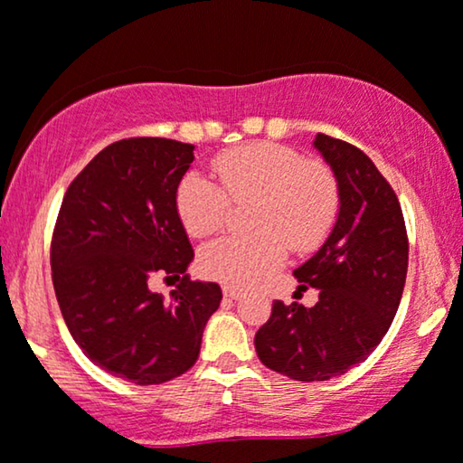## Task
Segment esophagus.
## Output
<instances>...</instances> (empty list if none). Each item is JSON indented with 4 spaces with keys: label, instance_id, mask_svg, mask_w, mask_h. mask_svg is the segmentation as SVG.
Returning <instances> with one entry per match:
<instances>
[{
    "label": "esophagus",
    "instance_id": "34e87169",
    "mask_svg": "<svg viewBox=\"0 0 463 463\" xmlns=\"http://www.w3.org/2000/svg\"><path fill=\"white\" fill-rule=\"evenodd\" d=\"M223 295L230 297V299H240L244 293L240 288H233V287H223Z\"/></svg>",
    "mask_w": 463,
    "mask_h": 463
}]
</instances>
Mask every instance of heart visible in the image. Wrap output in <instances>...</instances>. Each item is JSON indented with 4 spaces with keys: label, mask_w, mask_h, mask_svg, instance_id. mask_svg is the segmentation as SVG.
<instances>
[{
    "label": "heart",
    "mask_w": 463,
    "mask_h": 463,
    "mask_svg": "<svg viewBox=\"0 0 463 463\" xmlns=\"http://www.w3.org/2000/svg\"><path fill=\"white\" fill-rule=\"evenodd\" d=\"M219 183L187 173L175 192V206L189 236L204 238L223 227L233 204L250 202L244 236L206 244L198 265L206 278L249 287L284 261L287 249L303 255L325 242L341 208L337 175L326 164L306 160L293 147L252 143L214 160Z\"/></svg>",
    "instance_id": "1"
}]
</instances>
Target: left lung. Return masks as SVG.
<instances>
[{"label": "left lung", "instance_id": "8db88e82", "mask_svg": "<svg viewBox=\"0 0 463 463\" xmlns=\"http://www.w3.org/2000/svg\"><path fill=\"white\" fill-rule=\"evenodd\" d=\"M314 145L341 189L331 236L293 271L303 288H318V303L274 301L255 335L259 360L297 382H326L375 350L396 316L409 265L401 202L371 157L322 132Z\"/></svg>", "mask_w": 463, "mask_h": 463}]
</instances>
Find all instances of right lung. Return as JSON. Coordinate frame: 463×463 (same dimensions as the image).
<instances>
[{
	"label": "right lung",
	"instance_id": "obj_1",
	"mask_svg": "<svg viewBox=\"0 0 463 463\" xmlns=\"http://www.w3.org/2000/svg\"><path fill=\"white\" fill-rule=\"evenodd\" d=\"M192 162L194 145L173 138L111 143L67 187L52 232V284L69 333L94 364L137 385L192 369L223 297L217 282L185 274L194 249L175 192ZM156 273L182 280L170 302L148 290Z\"/></svg>",
	"mask_w": 463,
	"mask_h": 463
}]
</instances>
